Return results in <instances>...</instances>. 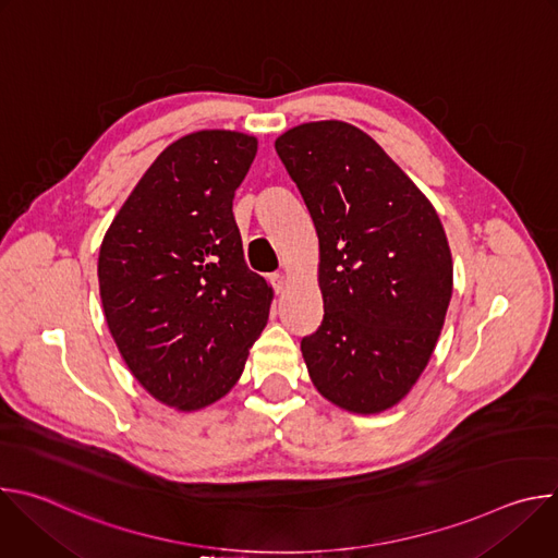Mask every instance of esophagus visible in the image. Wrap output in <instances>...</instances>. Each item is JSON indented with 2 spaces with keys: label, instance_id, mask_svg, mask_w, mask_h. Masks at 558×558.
<instances>
[{
  "label": "esophagus",
  "instance_id": "1",
  "mask_svg": "<svg viewBox=\"0 0 558 558\" xmlns=\"http://www.w3.org/2000/svg\"><path fill=\"white\" fill-rule=\"evenodd\" d=\"M269 282H271L276 293H280L287 287V278L282 274H269Z\"/></svg>",
  "mask_w": 558,
  "mask_h": 558
}]
</instances>
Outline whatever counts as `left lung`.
<instances>
[{
	"label": "left lung",
	"mask_w": 558,
	"mask_h": 558,
	"mask_svg": "<svg viewBox=\"0 0 558 558\" xmlns=\"http://www.w3.org/2000/svg\"><path fill=\"white\" fill-rule=\"evenodd\" d=\"M320 241L323 325L302 338L329 402L373 415L426 368L452 295V258L430 201L360 128L313 121L276 138Z\"/></svg>",
	"instance_id": "left-lung-1"
}]
</instances>
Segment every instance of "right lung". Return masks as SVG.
Returning <instances> with one entry per match:
<instances>
[{"mask_svg":"<svg viewBox=\"0 0 558 558\" xmlns=\"http://www.w3.org/2000/svg\"><path fill=\"white\" fill-rule=\"evenodd\" d=\"M258 141L201 130L168 145L114 216L99 252L108 329L158 402L198 411L231 390L267 325L231 205Z\"/></svg>","mask_w":558,"mask_h":558,"instance_id":"right-lung-1","label":"right lung"}]
</instances>
